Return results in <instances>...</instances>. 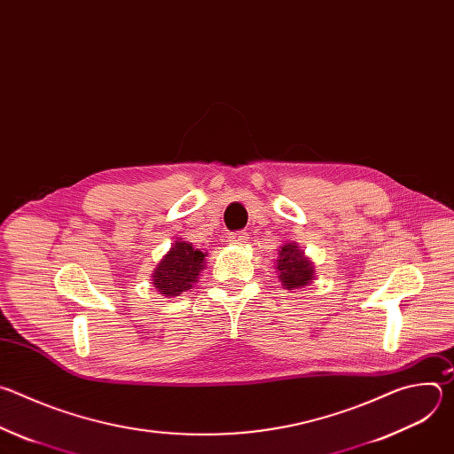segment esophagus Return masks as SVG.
I'll return each mask as SVG.
<instances>
[{
    "mask_svg": "<svg viewBox=\"0 0 454 454\" xmlns=\"http://www.w3.org/2000/svg\"><path fill=\"white\" fill-rule=\"evenodd\" d=\"M246 240H247V231H246V230L231 231V233L228 235V242H231V244H242V242H246Z\"/></svg>",
    "mask_w": 454,
    "mask_h": 454,
    "instance_id": "34e87169",
    "label": "esophagus"
}]
</instances>
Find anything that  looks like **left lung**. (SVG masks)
<instances>
[{"label": "left lung", "mask_w": 454, "mask_h": 454, "mask_svg": "<svg viewBox=\"0 0 454 454\" xmlns=\"http://www.w3.org/2000/svg\"><path fill=\"white\" fill-rule=\"evenodd\" d=\"M277 270L280 271V280L287 289L307 286L312 280L314 273L312 264L307 261L303 251H300L294 242H289L280 249Z\"/></svg>", "instance_id": "left-lung-1"}]
</instances>
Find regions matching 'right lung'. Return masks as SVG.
Masks as SVG:
<instances>
[{
	"instance_id": "right-lung-1",
	"label": "right lung",
	"mask_w": 454,
	"mask_h": 454,
	"mask_svg": "<svg viewBox=\"0 0 454 454\" xmlns=\"http://www.w3.org/2000/svg\"><path fill=\"white\" fill-rule=\"evenodd\" d=\"M205 254L184 240H176L153 275L154 287L165 296H177L198 282Z\"/></svg>"
}]
</instances>
